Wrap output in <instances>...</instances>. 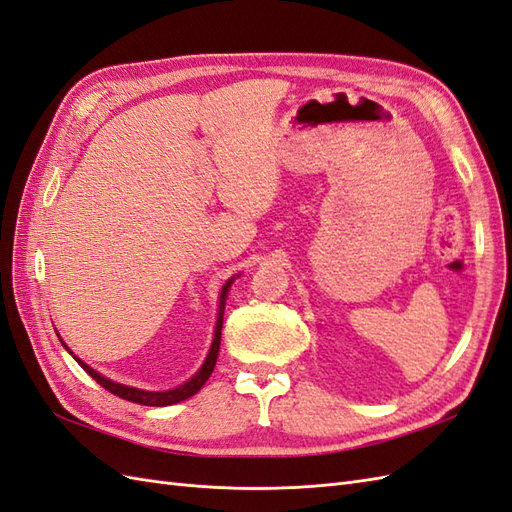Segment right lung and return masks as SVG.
Returning a JSON list of instances; mask_svg holds the SVG:
<instances>
[{
	"mask_svg": "<svg viewBox=\"0 0 512 512\" xmlns=\"http://www.w3.org/2000/svg\"><path fill=\"white\" fill-rule=\"evenodd\" d=\"M235 281V277H231L225 285H222L220 290V303H218V318H216V331H214V339H212V346H209V352L207 357L203 361V365L199 368V372H196L192 378H188L186 383H181L179 387L175 389H166V391H149V389H138V387H129V385H121L116 381H110V378H106L103 374H99L97 370L90 368V365H86L82 359H77L73 352L67 348V344L62 342V346L67 348L73 359L82 365V368L95 378V381L106 387L110 393H114V396H119L123 400H129V402H136V404H144V406H168V404H177L181 400H188L192 398L196 391H199L209 376H212L214 368H216V359H218V350H220V331H222V316H225V305H227V294H229V287L231 283Z\"/></svg>",
	"mask_w": 512,
	"mask_h": 512,
	"instance_id": "right-lung-1",
	"label": "right lung"
}]
</instances>
